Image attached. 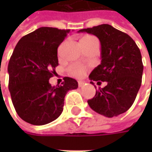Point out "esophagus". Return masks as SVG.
I'll return each instance as SVG.
<instances>
[{
    "instance_id": "obj_1",
    "label": "esophagus",
    "mask_w": 152,
    "mask_h": 152,
    "mask_svg": "<svg viewBox=\"0 0 152 152\" xmlns=\"http://www.w3.org/2000/svg\"><path fill=\"white\" fill-rule=\"evenodd\" d=\"M84 84H85L84 81H80V80L78 81V86H79V87H82V86H84Z\"/></svg>"
}]
</instances>
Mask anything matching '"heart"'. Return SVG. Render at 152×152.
<instances>
[{"label":"heart","mask_w":152,"mask_h":152,"mask_svg":"<svg viewBox=\"0 0 152 152\" xmlns=\"http://www.w3.org/2000/svg\"><path fill=\"white\" fill-rule=\"evenodd\" d=\"M94 38V37L91 36H86L85 37H83L80 41L82 40H88ZM86 72H87V67L85 66H83L81 64L79 63H75L72 64L68 67V73L71 76H74V77H77V78H80L86 75Z\"/></svg>","instance_id":"1"}]
</instances>
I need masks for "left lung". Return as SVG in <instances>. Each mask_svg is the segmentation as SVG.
Returning <instances> with one entry per match:
<instances>
[{"label": "left lung", "instance_id": "obj_1", "mask_svg": "<svg viewBox=\"0 0 152 152\" xmlns=\"http://www.w3.org/2000/svg\"><path fill=\"white\" fill-rule=\"evenodd\" d=\"M78 32L94 35L100 40L101 64L93 70L89 79L107 82L88 100V104L94 112L109 118L127 112L140 89L143 72L140 50L135 41L109 24L85 28ZM90 83L94 85L93 81Z\"/></svg>", "mask_w": 152, "mask_h": 152}]
</instances>
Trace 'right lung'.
<instances>
[{
	"instance_id": "1",
	"label": "right lung",
	"mask_w": 152,
	"mask_h": 152,
	"mask_svg": "<svg viewBox=\"0 0 152 152\" xmlns=\"http://www.w3.org/2000/svg\"><path fill=\"white\" fill-rule=\"evenodd\" d=\"M70 30L42 27L19 40L8 65L9 90L18 116L29 124L43 125L59 116L64 98L78 88L75 79L64 77L61 86L49 80L58 65V47Z\"/></svg>"
}]
</instances>
